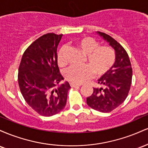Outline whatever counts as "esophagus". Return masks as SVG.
<instances>
[{"label": "esophagus", "mask_w": 148, "mask_h": 148, "mask_svg": "<svg viewBox=\"0 0 148 148\" xmlns=\"http://www.w3.org/2000/svg\"><path fill=\"white\" fill-rule=\"evenodd\" d=\"M70 86L72 88H77V87H80L81 85L79 84H73V83H71L70 84Z\"/></svg>", "instance_id": "1"}]
</instances>
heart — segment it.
<instances>
[{
	"label": "heart",
	"instance_id": "1",
	"mask_svg": "<svg viewBox=\"0 0 148 148\" xmlns=\"http://www.w3.org/2000/svg\"><path fill=\"white\" fill-rule=\"evenodd\" d=\"M77 50L86 55V65L82 67H71L65 72V79L69 82L81 84L92 76L93 73L97 76H101L109 72L115 62V53L109 46H99V43L90 37L77 39L74 42ZM64 47H62L57 56V61L60 67L65 65L64 58Z\"/></svg>",
	"mask_w": 148,
	"mask_h": 148
}]
</instances>
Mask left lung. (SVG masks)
<instances>
[{"mask_svg":"<svg viewBox=\"0 0 148 148\" xmlns=\"http://www.w3.org/2000/svg\"><path fill=\"white\" fill-rule=\"evenodd\" d=\"M97 33L114 49L115 62L111 70L98 80L99 86L93 88L92 94L86 101L92 109L109 113L122 104L128 95L132 79V64L128 54L120 43L106 33Z\"/></svg>","mask_w":148,"mask_h":148,"instance_id":"left-lung-1","label":"left lung"}]
</instances>
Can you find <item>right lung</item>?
Instances as JSON below:
<instances>
[{
  "instance_id": "obj_1",
  "label": "right lung",
  "mask_w": 148,
  "mask_h": 148,
  "mask_svg": "<svg viewBox=\"0 0 148 148\" xmlns=\"http://www.w3.org/2000/svg\"><path fill=\"white\" fill-rule=\"evenodd\" d=\"M62 35L47 33L37 39L22 56L18 73L20 90L32 108L43 116L60 112L67 102L70 86L60 74L57 48Z\"/></svg>"
}]
</instances>
